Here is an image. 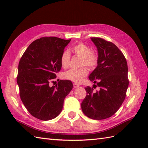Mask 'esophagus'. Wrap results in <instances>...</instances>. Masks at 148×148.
<instances>
[{
    "label": "esophagus",
    "mask_w": 148,
    "mask_h": 148,
    "mask_svg": "<svg viewBox=\"0 0 148 148\" xmlns=\"http://www.w3.org/2000/svg\"><path fill=\"white\" fill-rule=\"evenodd\" d=\"M73 86H74V88H78V87L79 86V84H76V83H74L73 84Z\"/></svg>",
    "instance_id": "34e87169"
}]
</instances>
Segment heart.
<instances>
[{
    "label": "heart",
    "instance_id": "heart-1",
    "mask_svg": "<svg viewBox=\"0 0 148 148\" xmlns=\"http://www.w3.org/2000/svg\"><path fill=\"white\" fill-rule=\"evenodd\" d=\"M72 51L75 54L82 57L81 66L86 65L90 69L95 68L98 64L99 58L95 53L92 52V50L88 46L83 43L77 44L72 47ZM71 55L68 51H64L62 53L60 56V64L64 68L68 67L70 62ZM88 73V69L86 67H81L80 69H71L70 70L65 72L63 76L66 79L71 81L74 83H80Z\"/></svg>",
    "mask_w": 148,
    "mask_h": 148
}]
</instances>
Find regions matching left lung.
I'll return each instance as SVG.
<instances>
[{
    "instance_id": "obj_1",
    "label": "left lung",
    "mask_w": 148,
    "mask_h": 148,
    "mask_svg": "<svg viewBox=\"0 0 148 148\" xmlns=\"http://www.w3.org/2000/svg\"><path fill=\"white\" fill-rule=\"evenodd\" d=\"M97 48L99 62L89 79L96 84L85 88L86 96L81 109L87 117L103 119L117 112L126 97L129 84L128 66L124 55L114 44L100 37H91ZM96 87L98 91H94Z\"/></svg>"
}]
</instances>
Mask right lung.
<instances>
[{
  "label": "right lung",
  "mask_w": 148,
  "mask_h": 148,
  "mask_svg": "<svg viewBox=\"0 0 148 148\" xmlns=\"http://www.w3.org/2000/svg\"><path fill=\"white\" fill-rule=\"evenodd\" d=\"M71 39L44 37L30 44L19 62L17 83L22 102L34 117L47 121L61 112L64 99L73 87L71 81H50L60 71V56Z\"/></svg>",
  "instance_id": "1"
}]
</instances>
